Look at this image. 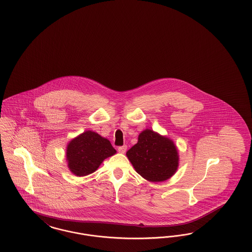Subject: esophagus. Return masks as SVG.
<instances>
[{
    "instance_id": "34e87169",
    "label": "esophagus",
    "mask_w": 252,
    "mask_h": 252,
    "mask_svg": "<svg viewBox=\"0 0 252 252\" xmlns=\"http://www.w3.org/2000/svg\"><path fill=\"white\" fill-rule=\"evenodd\" d=\"M126 149H127V147L126 145L120 146V147L118 148V152L120 153H125L126 152Z\"/></svg>"
}]
</instances>
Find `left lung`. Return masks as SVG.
I'll return each instance as SVG.
<instances>
[{
    "label": "left lung",
    "mask_w": 252,
    "mask_h": 252,
    "mask_svg": "<svg viewBox=\"0 0 252 252\" xmlns=\"http://www.w3.org/2000/svg\"><path fill=\"white\" fill-rule=\"evenodd\" d=\"M126 156L137 174L151 182L169 179L178 167L179 156L173 140L152 129L143 130Z\"/></svg>",
    "instance_id": "8db88e82"
}]
</instances>
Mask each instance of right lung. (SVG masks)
<instances>
[{"instance_id":"obj_1","label":"right lung","mask_w":252,"mask_h":252,"mask_svg":"<svg viewBox=\"0 0 252 252\" xmlns=\"http://www.w3.org/2000/svg\"><path fill=\"white\" fill-rule=\"evenodd\" d=\"M115 153L107 138L88 130L69 142L66 160L69 170L74 175L85 176L95 172L103 160Z\"/></svg>"}]
</instances>
